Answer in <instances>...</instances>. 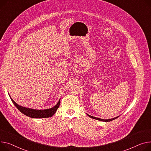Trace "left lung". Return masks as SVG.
I'll list each match as a JSON object with an SVG mask.
<instances>
[{
	"instance_id": "obj_1",
	"label": "left lung",
	"mask_w": 151,
	"mask_h": 151,
	"mask_svg": "<svg viewBox=\"0 0 151 151\" xmlns=\"http://www.w3.org/2000/svg\"><path fill=\"white\" fill-rule=\"evenodd\" d=\"M87 115H88L89 117L92 118H93V119H95L99 120V121H101V122H111V121H112V120H114V119H116V118H118V116H117V117H116V118H112V119H101V118H96V117H95V116H91V115H88V114H87Z\"/></svg>"
}]
</instances>
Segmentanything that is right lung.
Instances as JSON below:
<instances>
[{
    "label": "right lung",
    "mask_w": 151,
    "mask_h": 151,
    "mask_svg": "<svg viewBox=\"0 0 151 151\" xmlns=\"http://www.w3.org/2000/svg\"><path fill=\"white\" fill-rule=\"evenodd\" d=\"M12 102L14 104V106L17 107V109L20 112H22L23 114L31 118H48L52 116L56 112L58 108L60 105V99L59 100L57 104L51 109H48L45 110H35L29 108H26L22 106H21L16 104L12 98H11Z\"/></svg>",
    "instance_id": "add662e5"
}]
</instances>
